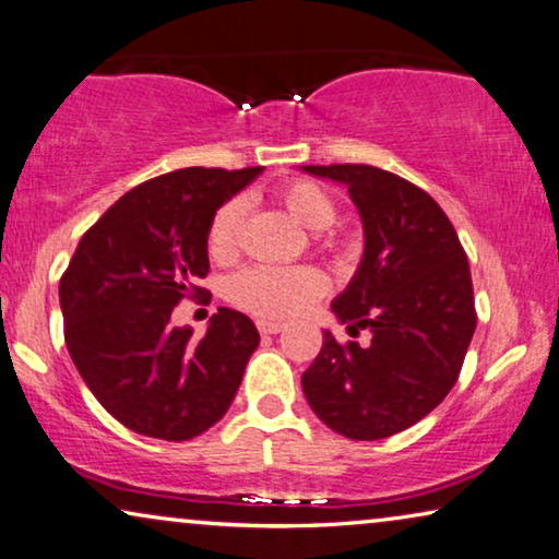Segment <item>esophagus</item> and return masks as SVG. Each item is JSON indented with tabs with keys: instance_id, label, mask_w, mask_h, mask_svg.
<instances>
[{
	"instance_id": "34e87169",
	"label": "esophagus",
	"mask_w": 559,
	"mask_h": 559,
	"mask_svg": "<svg viewBox=\"0 0 559 559\" xmlns=\"http://www.w3.org/2000/svg\"><path fill=\"white\" fill-rule=\"evenodd\" d=\"M255 326H258V331L263 333V336H269V333L283 331V323H278V321H265V319H258Z\"/></svg>"
}]
</instances>
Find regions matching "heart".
I'll list each match as a JSON object with an SVG mask.
<instances>
[{"instance_id":"obj_1","label":"heart","mask_w":559,"mask_h":559,"mask_svg":"<svg viewBox=\"0 0 559 559\" xmlns=\"http://www.w3.org/2000/svg\"><path fill=\"white\" fill-rule=\"evenodd\" d=\"M278 198L301 226L319 233L316 238L326 251H336L338 240L323 233L338 221V205L326 188L308 178H296L281 186ZM243 218V198H230L213 213L205 233V248L215 263H228L238 255ZM323 294H326V278L311 265H296V269L251 265L228 281L230 301L261 319H290Z\"/></svg>"}]
</instances>
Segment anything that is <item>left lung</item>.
Masks as SVG:
<instances>
[{
  "mask_svg": "<svg viewBox=\"0 0 559 559\" xmlns=\"http://www.w3.org/2000/svg\"><path fill=\"white\" fill-rule=\"evenodd\" d=\"M348 188L364 223V258L331 311L371 344L323 346L301 377L329 429L373 441L409 429L460 379L477 326L469 261L437 200L371 165H304Z\"/></svg>",
  "mask_w": 559,
  "mask_h": 559,
  "instance_id": "1",
  "label": "left lung"
}]
</instances>
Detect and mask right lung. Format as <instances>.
<instances>
[{"label":"right lung","mask_w":559,"mask_h":559,"mask_svg":"<svg viewBox=\"0 0 559 559\" xmlns=\"http://www.w3.org/2000/svg\"><path fill=\"white\" fill-rule=\"evenodd\" d=\"M261 168H182L132 188L82 236L64 276V341L99 404L138 435L186 441L236 396L258 331L221 306L203 338L170 326L182 298H205L213 213Z\"/></svg>","instance_id":"1"}]
</instances>
